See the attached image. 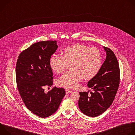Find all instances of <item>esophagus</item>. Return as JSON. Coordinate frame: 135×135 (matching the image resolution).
Masks as SVG:
<instances>
[{
  "label": "esophagus",
  "instance_id": "obj_1",
  "mask_svg": "<svg viewBox=\"0 0 135 135\" xmlns=\"http://www.w3.org/2000/svg\"><path fill=\"white\" fill-rule=\"evenodd\" d=\"M71 92H72V91H71V90H70L69 89H67L66 90V93L67 94H68V93H71Z\"/></svg>",
  "mask_w": 135,
  "mask_h": 135
}]
</instances>
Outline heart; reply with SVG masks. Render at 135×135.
<instances>
[{"mask_svg": "<svg viewBox=\"0 0 135 135\" xmlns=\"http://www.w3.org/2000/svg\"><path fill=\"white\" fill-rule=\"evenodd\" d=\"M52 69L57 73L65 71L70 64L71 70L64 74L57 80L60 86L68 89L78 87L82 78L91 79L98 74L102 64L100 50L96 47L77 44L65 48L62 55L54 54L50 59Z\"/></svg>", "mask_w": 135, "mask_h": 135, "instance_id": "obj_1", "label": "heart"}]
</instances>
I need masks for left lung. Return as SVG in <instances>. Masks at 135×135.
I'll list each match as a JSON object with an SVG mask.
<instances>
[{"label": "left lung", "mask_w": 135, "mask_h": 135, "mask_svg": "<svg viewBox=\"0 0 135 135\" xmlns=\"http://www.w3.org/2000/svg\"><path fill=\"white\" fill-rule=\"evenodd\" d=\"M106 58L99 72L88 85L93 92H80L79 106L88 117H95L105 112L112 105L119 87L120 70L113 51L104 47Z\"/></svg>", "instance_id": "8db88e82"}]
</instances>
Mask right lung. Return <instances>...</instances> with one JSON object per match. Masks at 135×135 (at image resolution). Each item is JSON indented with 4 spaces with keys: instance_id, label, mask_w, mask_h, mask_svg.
<instances>
[{
    "instance_id": "obj_1",
    "label": "right lung",
    "mask_w": 135,
    "mask_h": 135,
    "mask_svg": "<svg viewBox=\"0 0 135 135\" xmlns=\"http://www.w3.org/2000/svg\"><path fill=\"white\" fill-rule=\"evenodd\" d=\"M57 47L55 41L33 44L19 54L16 65L18 91L27 108L32 113L46 118L58 109L66 94L64 88L54 86L47 93L44 88L53 85L50 61Z\"/></svg>"
}]
</instances>
